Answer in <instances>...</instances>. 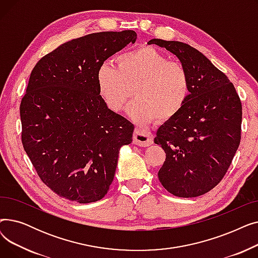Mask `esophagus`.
Here are the masks:
<instances>
[{"instance_id": "1", "label": "esophagus", "mask_w": 258, "mask_h": 258, "mask_svg": "<svg viewBox=\"0 0 258 258\" xmlns=\"http://www.w3.org/2000/svg\"><path fill=\"white\" fill-rule=\"evenodd\" d=\"M134 143L138 146H142V147L150 146L154 143L153 134L151 132H147L144 130H135Z\"/></svg>"}]
</instances>
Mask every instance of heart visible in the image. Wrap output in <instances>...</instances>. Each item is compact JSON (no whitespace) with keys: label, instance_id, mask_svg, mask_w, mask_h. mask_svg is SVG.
Listing matches in <instances>:
<instances>
[{"label":"heart","instance_id":"heart-1","mask_svg":"<svg viewBox=\"0 0 258 258\" xmlns=\"http://www.w3.org/2000/svg\"><path fill=\"white\" fill-rule=\"evenodd\" d=\"M97 88L108 110L119 113L132 96L130 118L139 125L155 118L168 121L177 116L190 93V79L183 64L168 61L153 47H142L117 57V68L110 62L99 66Z\"/></svg>","mask_w":258,"mask_h":258}]
</instances>
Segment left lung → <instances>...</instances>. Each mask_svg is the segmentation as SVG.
<instances>
[{"mask_svg":"<svg viewBox=\"0 0 258 258\" xmlns=\"http://www.w3.org/2000/svg\"><path fill=\"white\" fill-rule=\"evenodd\" d=\"M147 44L177 56L190 79L185 105L154 140L166 153L159 180L175 197L202 196L221 182L237 151L241 102L228 77L196 48L160 38Z\"/></svg>","mask_w":258,"mask_h":258,"instance_id":"1","label":"left lung"}]
</instances>
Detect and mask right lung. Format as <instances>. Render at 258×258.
<instances>
[{
	"label": "right lung",
	"mask_w": 258,
	"mask_h": 258,
	"mask_svg": "<svg viewBox=\"0 0 258 258\" xmlns=\"http://www.w3.org/2000/svg\"><path fill=\"white\" fill-rule=\"evenodd\" d=\"M137 33L98 32L67 42L33 68L20 114L24 150L51 190L87 204L101 200L113 182L120 148L134 125L108 110L96 74Z\"/></svg>",
	"instance_id": "right-lung-1"
}]
</instances>
